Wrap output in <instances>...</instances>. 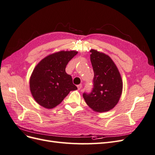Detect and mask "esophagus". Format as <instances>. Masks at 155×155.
Instances as JSON below:
<instances>
[{"instance_id":"obj_1","label":"esophagus","mask_w":155,"mask_h":155,"mask_svg":"<svg viewBox=\"0 0 155 155\" xmlns=\"http://www.w3.org/2000/svg\"><path fill=\"white\" fill-rule=\"evenodd\" d=\"M77 87H78V90H80V89L82 88V85L81 84H79V85H78Z\"/></svg>"}]
</instances>
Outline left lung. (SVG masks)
Returning a JSON list of instances; mask_svg holds the SVG:
<instances>
[{
    "label": "left lung",
    "mask_w": 155,
    "mask_h": 155,
    "mask_svg": "<svg viewBox=\"0 0 155 155\" xmlns=\"http://www.w3.org/2000/svg\"><path fill=\"white\" fill-rule=\"evenodd\" d=\"M91 61L94 76L91 93L83 96L89 107L97 112H107L116 105L123 88L118 69L109 55L91 50Z\"/></svg>",
    "instance_id": "left-lung-1"
}]
</instances>
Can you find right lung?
Here are the masks:
<instances>
[{
    "label": "right lung",
    "instance_id": "obj_1",
    "mask_svg": "<svg viewBox=\"0 0 155 155\" xmlns=\"http://www.w3.org/2000/svg\"><path fill=\"white\" fill-rule=\"evenodd\" d=\"M78 51H60L46 56L37 64L30 79V91L37 104L46 109L60 104L71 91L77 90L70 75L65 72Z\"/></svg>",
    "mask_w": 155,
    "mask_h": 155
}]
</instances>
